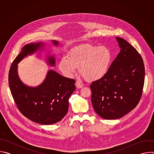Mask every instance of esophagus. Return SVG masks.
Wrapping results in <instances>:
<instances>
[{
  "instance_id": "1",
  "label": "esophagus",
  "mask_w": 154,
  "mask_h": 154,
  "mask_svg": "<svg viewBox=\"0 0 154 154\" xmlns=\"http://www.w3.org/2000/svg\"><path fill=\"white\" fill-rule=\"evenodd\" d=\"M75 85H76L77 88H82V86H83V85L79 81H76Z\"/></svg>"
}]
</instances>
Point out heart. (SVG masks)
<instances>
[{"instance_id":"heart-1","label":"heart","mask_w":154,"mask_h":154,"mask_svg":"<svg viewBox=\"0 0 154 154\" xmlns=\"http://www.w3.org/2000/svg\"><path fill=\"white\" fill-rule=\"evenodd\" d=\"M112 60V54L105 47L88 46L72 51L63 57L58 63L62 74L71 77L80 68L82 75L88 81H96L107 73Z\"/></svg>"}]
</instances>
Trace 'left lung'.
I'll use <instances>...</instances> for the list:
<instances>
[{
    "label": "left lung",
    "mask_w": 154,
    "mask_h": 154,
    "mask_svg": "<svg viewBox=\"0 0 154 154\" xmlns=\"http://www.w3.org/2000/svg\"><path fill=\"white\" fill-rule=\"evenodd\" d=\"M121 51L106 74L91 83V102L96 113L105 119L120 118L135 108L144 83L143 58L125 39L116 37Z\"/></svg>",
    "instance_id": "obj_1"
}]
</instances>
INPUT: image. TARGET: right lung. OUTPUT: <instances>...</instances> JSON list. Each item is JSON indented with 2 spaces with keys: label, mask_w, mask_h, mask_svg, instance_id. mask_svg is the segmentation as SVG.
I'll return each mask as SVG.
<instances>
[{
  "label": "right lung",
  "mask_w": 154,
  "mask_h": 154,
  "mask_svg": "<svg viewBox=\"0 0 154 154\" xmlns=\"http://www.w3.org/2000/svg\"><path fill=\"white\" fill-rule=\"evenodd\" d=\"M55 45L58 42L52 41ZM42 44L30 43L24 46L11 64L8 74L11 93L20 112L30 120L43 125L53 124L66 115L69 99L75 90L74 79L63 77L49 70L46 78L36 87L27 86L17 75V63L28 55L35 53ZM49 64H55L54 57L48 58Z\"/></svg>",
  "instance_id": "right-lung-1"
}]
</instances>
